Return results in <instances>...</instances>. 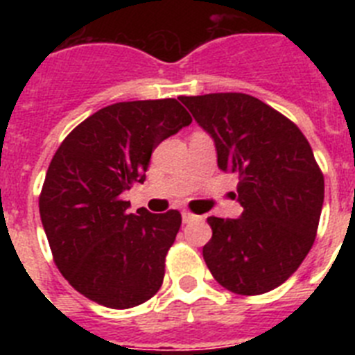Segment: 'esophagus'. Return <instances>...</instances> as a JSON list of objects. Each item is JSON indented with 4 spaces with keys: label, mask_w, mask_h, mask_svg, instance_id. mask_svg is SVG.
Listing matches in <instances>:
<instances>
[{
    "label": "esophagus",
    "mask_w": 355,
    "mask_h": 355,
    "mask_svg": "<svg viewBox=\"0 0 355 355\" xmlns=\"http://www.w3.org/2000/svg\"><path fill=\"white\" fill-rule=\"evenodd\" d=\"M181 216H183V222H184V224H190V222H193V220H199V218H200V216L193 215L192 211H187V209H184V211L181 213Z\"/></svg>",
    "instance_id": "34e87169"
}]
</instances>
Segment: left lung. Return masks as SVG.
Instances as JSON below:
<instances>
[{"instance_id": "left-lung-1", "label": "left lung", "mask_w": 355, "mask_h": 355, "mask_svg": "<svg viewBox=\"0 0 355 355\" xmlns=\"http://www.w3.org/2000/svg\"><path fill=\"white\" fill-rule=\"evenodd\" d=\"M216 147L218 168L238 175L240 218L209 216L202 256L218 284L261 295L293 274L311 250L324 205V174L290 119L240 92L181 97Z\"/></svg>"}]
</instances>
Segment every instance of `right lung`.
Instances as JSON below:
<instances>
[{
  "instance_id": "add662e5",
  "label": "right lung",
  "mask_w": 355,
  "mask_h": 355,
  "mask_svg": "<svg viewBox=\"0 0 355 355\" xmlns=\"http://www.w3.org/2000/svg\"><path fill=\"white\" fill-rule=\"evenodd\" d=\"M192 117L175 99L115 103L85 119L56 149L39 197L53 259L72 288L112 309L149 300L181 213L128 211L122 192L144 183L158 144Z\"/></svg>"
}]
</instances>
